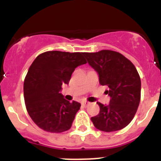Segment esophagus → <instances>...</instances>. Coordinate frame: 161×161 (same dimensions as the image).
<instances>
[{"instance_id":"1","label":"esophagus","mask_w":161,"mask_h":161,"mask_svg":"<svg viewBox=\"0 0 161 161\" xmlns=\"http://www.w3.org/2000/svg\"><path fill=\"white\" fill-rule=\"evenodd\" d=\"M90 104H91V103L88 102V101H82V105L83 106V107H87Z\"/></svg>"}]
</instances>
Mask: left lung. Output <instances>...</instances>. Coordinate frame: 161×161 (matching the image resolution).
<instances>
[{
  "mask_svg": "<svg viewBox=\"0 0 161 161\" xmlns=\"http://www.w3.org/2000/svg\"><path fill=\"white\" fill-rule=\"evenodd\" d=\"M88 63L98 72L99 83L108 86L110 104L97 103L100 111L91 117L94 126L111 132L123 129L134 118L140 101L141 82L136 68L129 59L116 51L103 50L84 53Z\"/></svg>",
  "mask_w": 161,
  "mask_h": 161,
  "instance_id": "1",
  "label": "left lung"
}]
</instances>
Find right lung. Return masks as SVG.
<instances>
[{"label": "right lung", "mask_w": 161, "mask_h": 161, "mask_svg": "<svg viewBox=\"0 0 161 161\" xmlns=\"http://www.w3.org/2000/svg\"><path fill=\"white\" fill-rule=\"evenodd\" d=\"M82 52L46 51L30 66L24 81V98L32 120L41 129L61 133L71 127L81 104L60 93L75 68L86 63Z\"/></svg>", "instance_id": "obj_1"}]
</instances>
